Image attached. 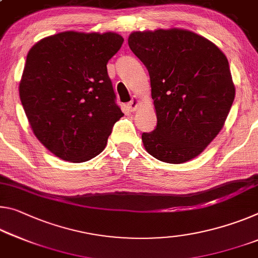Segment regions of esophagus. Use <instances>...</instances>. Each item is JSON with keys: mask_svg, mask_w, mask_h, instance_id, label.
<instances>
[{"mask_svg": "<svg viewBox=\"0 0 258 258\" xmlns=\"http://www.w3.org/2000/svg\"><path fill=\"white\" fill-rule=\"evenodd\" d=\"M138 104H139V99H138L137 96H134L133 99H132V101L128 102V108L131 110H136L137 107H138Z\"/></svg>", "mask_w": 258, "mask_h": 258, "instance_id": "obj_1", "label": "esophagus"}]
</instances>
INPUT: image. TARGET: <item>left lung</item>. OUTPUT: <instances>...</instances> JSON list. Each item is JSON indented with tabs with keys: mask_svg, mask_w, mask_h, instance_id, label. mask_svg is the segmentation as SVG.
Instances as JSON below:
<instances>
[{
	"mask_svg": "<svg viewBox=\"0 0 258 258\" xmlns=\"http://www.w3.org/2000/svg\"><path fill=\"white\" fill-rule=\"evenodd\" d=\"M128 46L149 72L157 116L156 128L142 133L146 150L171 164L199 156L223 128L234 101L226 56L180 28L133 32Z\"/></svg>",
	"mask_w": 258,
	"mask_h": 258,
	"instance_id": "left-lung-1",
	"label": "left lung"
}]
</instances>
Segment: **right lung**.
<instances>
[{
  "label": "right lung",
  "mask_w": 258,
  "mask_h": 258,
  "mask_svg": "<svg viewBox=\"0 0 258 258\" xmlns=\"http://www.w3.org/2000/svg\"><path fill=\"white\" fill-rule=\"evenodd\" d=\"M122 42L112 32L70 31L40 40L28 51L20 101L35 137L57 157L81 163L97 156L124 116L107 71Z\"/></svg>",
  "instance_id": "add662e5"
}]
</instances>
